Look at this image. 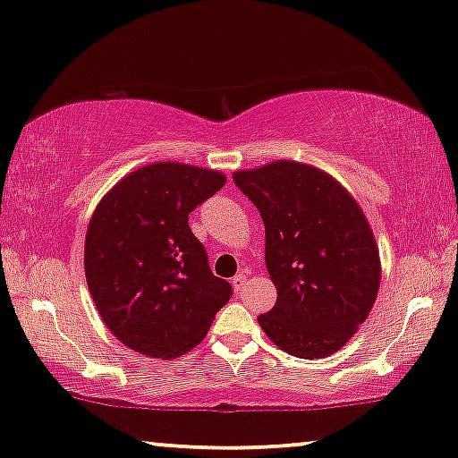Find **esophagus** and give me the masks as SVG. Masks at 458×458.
<instances>
[{"instance_id":"esophagus-1","label":"esophagus","mask_w":458,"mask_h":458,"mask_svg":"<svg viewBox=\"0 0 458 458\" xmlns=\"http://www.w3.org/2000/svg\"><path fill=\"white\" fill-rule=\"evenodd\" d=\"M246 273H237L235 275V277H233V287H235V290L237 292H240V290H243V285H246Z\"/></svg>"}]
</instances>
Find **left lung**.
I'll use <instances>...</instances> for the list:
<instances>
[{
	"label": "left lung",
	"instance_id": "8db88e82",
	"mask_svg": "<svg viewBox=\"0 0 458 458\" xmlns=\"http://www.w3.org/2000/svg\"><path fill=\"white\" fill-rule=\"evenodd\" d=\"M233 181L265 223L267 271L277 287L260 327L298 359L337 352L379 290V250L365 212L331 174L302 162L275 160Z\"/></svg>",
	"mask_w": 458,
	"mask_h": 458
}]
</instances>
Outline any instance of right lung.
<instances>
[{"instance_id":"1","label":"right lung","mask_w":458,"mask_h":458,"mask_svg":"<svg viewBox=\"0 0 458 458\" xmlns=\"http://www.w3.org/2000/svg\"><path fill=\"white\" fill-rule=\"evenodd\" d=\"M225 174L156 162L118 181L87 227L85 277L93 302L124 346L152 359L190 352L233 287L218 279L190 229V212Z\"/></svg>"}]
</instances>
